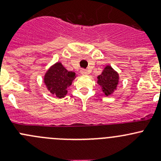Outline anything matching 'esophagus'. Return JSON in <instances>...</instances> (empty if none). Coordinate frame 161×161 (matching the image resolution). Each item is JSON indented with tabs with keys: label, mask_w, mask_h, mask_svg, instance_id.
<instances>
[{
	"label": "esophagus",
	"mask_w": 161,
	"mask_h": 161,
	"mask_svg": "<svg viewBox=\"0 0 161 161\" xmlns=\"http://www.w3.org/2000/svg\"><path fill=\"white\" fill-rule=\"evenodd\" d=\"M80 72H81V74L83 75H87L89 74L88 71L86 70V69H82V70L80 71Z\"/></svg>",
	"instance_id": "1"
}]
</instances>
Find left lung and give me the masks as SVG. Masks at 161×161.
<instances>
[{
    "instance_id": "1",
    "label": "left lung",
    "mask_w": 161,
    "mask_h": 161,
    "mask_svg": "<svg viewBox=\"0 0 161 161\" xmlns=\"http://www.w3.org/2000/svg\"><path fill=\"white\" fill-rule=\"evenodd\" d=\"M119 82V75L111 65H106L100 75L97 76V83L100 86L105 96L111 95Z\"/></svg>"
}]
</instances>
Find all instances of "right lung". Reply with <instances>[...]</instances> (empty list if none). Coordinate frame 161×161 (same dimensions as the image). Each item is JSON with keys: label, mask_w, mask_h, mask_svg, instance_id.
Wrapping results in <instances>:
<instances>
[{"label": "right lung", "mask_w": 161, "mask_h": 161, "mask_svg": "<svg viewBox=\"0 0 161 161\" xmlns=\"http://www.w3.org/2000/svg\"><path fill=\"white\" fill-rule=\"evenodd\" d=\"M75 78V73L69 71L61 62H57L46 71L43 82L50 93L58 98H64Z\"/></svg>", "instance_id": "1"}]
</instances>
